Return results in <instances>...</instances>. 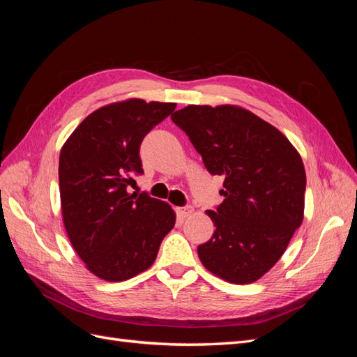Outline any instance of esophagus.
Masks as SVG:
<instances>
[{
  "label": "esophagus",
  "instance_id": "esophagus-1",
  "mask_svg": "<svg viewBox=\"0 0 357 357\" xmlns=\"http://www.w3.org/2000/svg\"><path fill=\"white\" fill-rule=\"evenodd\" d=\"M177 211V214H178V218H181V219H186L188 215H190L192 214V207L190 205H186V207H180V208H177L176 210Z\"/></svg>",
  "mask_w": 357,
  "mask_h": 357
}]
</instances>
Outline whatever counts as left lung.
Returning <instances> with one entry per match:
<instances>
[{"label":"left lung","mask_w":357,"mask_h":357,"mask_svg":"<svg viewBox=\"0 0 357 357\" xmlns=\"http://www.w3.org/2000/svg\"><path fill=\"white\" fill-rule=\"evenodd\" d=\"M202 156L223 176V202L207 210L215 231L198 245L202 265L235 284L271 269L304 219L305 169L277 128L234 105H188L171 116Z\"/></svg>","instance_id":"left-lung-1"}]
</instances>
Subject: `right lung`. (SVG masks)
<instances>
[{
	"instance_id": "obj_1",
	"label": "right lung",
	"mask_w": 357,
	"mask_h": 357,
	"mask_svg": "<svg viewBox=\"0 0 357 357\" xmlns=\"http://www.w3.org/2000/svg\"><path fill=\"white\" fill-rule=\"evenodd\" d=\"M174 102L128 100L101 107L75 128L59 156L62 219L92 274L123 282L152 266L176 214L146 192L128 193L143 174L139 146Z\"/></svg>"
}]
</instances>
